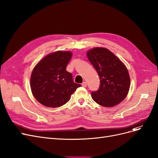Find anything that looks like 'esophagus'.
I'll return each mask as SVG.
<instances>
[{"label": "esophagus", "mask_w": 158, "mask_h": 158, "mask_svg": "<svg viewBox=\"0 0 158 158\" xmlns=\"http://www.w3.org/2000/svg\"><path fill=\"white\" fill-rule=\"evenodd\" d=\"M82 85L83 87H86L87 86V83L85 82H84L82 84Z\"/></svg>", "instance_id": "34e87169"}]
</instances>
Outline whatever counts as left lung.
<instances>
[{"label": "left lung", "mask_w": 158, "mask_h": 158, "mask_svg": "<svg viewBox=\"0 0 158 158\" xmlns=\"http://www.w3.org/2000/svg\"><path fill=\"white\" fill-rule=\"evenodd\" d=\"M88 58L99 76V89L92 98L104 107H113L126 98L130 88V76L122 62L109 50L97 47L87 52Z\"/></svg>", "instance_id": "left-lung-1"}]
</instances>
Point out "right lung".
I'll use <instances>...</instances> for the list:
<instances>
[{
  "label": "right lung",
  "mask_w": 158,
  "mask_h": 158,
  "mask_svg": "<svg viewBox=\"0 0 158 158\" xmlns=\"http://www.w3.org/2000/svg\"><path fill=\"white\" fill-rule=\"evenodd\" d=\"M72 52L57 51L46 56L33 70L30 85L35 98L42 105L59 107L67 103L71 95L82 86L66 70Z\"/></svg>",
  "instance_id": "right-lung-1"
}]
</instances>
